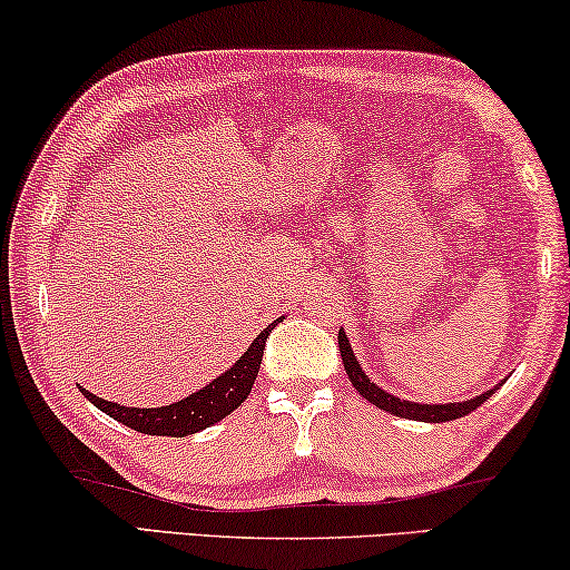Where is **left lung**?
Wrapping results in <instances>:
<instances>
[{"instance_id": "1", "label": "left lung", "mask_w": 570, "mask_h": 570, "mask_svg": "<svg viewBox=\"0 0 570 570\" xmlns=\"http://www.w3.org/2000/svg\"><path fill=\"white\" fill-rule=\"evenodd\" d=\"M340 353H342V363H345V371H347V379L353 381V386L361 392L365 400L371 404H376L379 410H386L392 412L396 417H407V420H423V423H446V420H456V417H464L470 415L472 410H478L482 402L490 400V394H495V389L501 384H495L493 389H488L485 394L474 396V400H466V402H449V404H420V402H410V400H400V396L389 394L386 389H381L379 384H373V381L365 376V371L361 368V363H357V357L353 353V347H350V340L347 334L340 330Z\"/></svg>"}]
</instances>
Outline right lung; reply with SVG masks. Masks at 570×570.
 Returning a JSON list of instances; mask_svg holds the SVG:
<instances>
[{
  "mask_svg": "<svg viewBox=\"0 0 570 570\" xmlns=\"http://www.w3.org/2000/svg\"><path fill=\"white\" fill-rule=\"evenodd\" d=\"M275 318L267 330L256 334L252 347L246 350L244 355L233 363V368L220 373L215 381H209L207 386H202L199 392H194L181 402L166 404V407H124V404L100 400V396L80 392L88 396V400L96 404L98 410H104L108 417L119 420L121 425L131 428L137 433L147 435H170V439H184V435L199 433L205 428L220 423L223 417H228L233 410L240 407V402L252 394V386L256 381V373H259L264 345H267L269 332L275 330Z\"/></svg>",
  "mask_w": 570,
  "mask_h": 570,
  "instance_id": "add662e5",
  "label": "right lung"
}]
</instances>
